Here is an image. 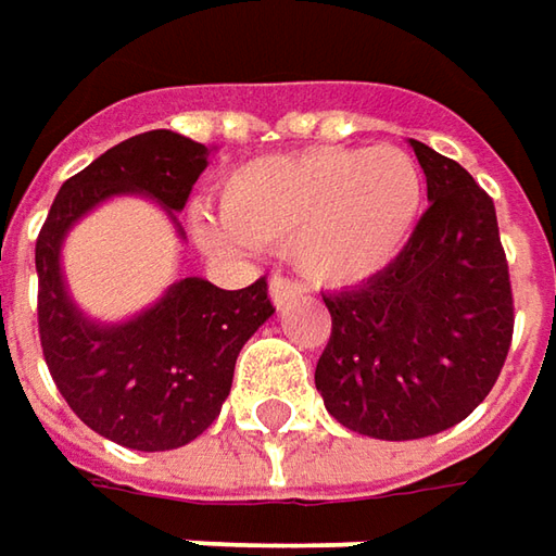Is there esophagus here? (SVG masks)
Returning a JSON list of instances; mask_svg holds the SVG:
<instances>
[{
    "mask_svg": "<svg viewBox=\"0 0 556 556\" xmlns=\"http://www.w3.org/2000/svg\"><path fill=\"white\" fill-rule=\"evenodd\" d=\"M303 290L305 287L300 285V281L287 278V275H271L269 296H271V303L278 305V308L290 303V300H296V296H303Z\"/></svg>",
    "mask_w": 556,
    "mask_h": 556,
    "instance_id": "esophagus-1",
    "label": "esophagus"
}]
</instances>
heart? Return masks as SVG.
<instances>
[{
    "instance_id": "b5f03b06",
    "label": "heart",
    "mask_w": 556,
    "mask_h": 556,
    "mask_svg": "<svg viewBox=\"0 0 556 556\" xmlns=\"http://www.w3.org/2000/svg\"><path fill=\"white\" fill-rule=\"evenodd\" d=\"M422 201V167L404 149H305L229 170L219 219L195 229L214 251L287 248L312 281L352 285L401 253Z\"/></svg>"
}]
</instances>
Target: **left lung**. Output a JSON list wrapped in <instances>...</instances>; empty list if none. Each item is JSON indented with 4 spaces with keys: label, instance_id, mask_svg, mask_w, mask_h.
I'll use <instances>...</instances> for the list:
<instances>
[{
    "label": "left lung",
    "instance_id": "left-lung-1",
    "mask_svg": "<svg viewBox=\"0 0 556 556\" xmlns=\"http://www.w3.org/2000/svg\"><path fill=\"white\" fill-rule=\"evenodd\" d=\"M409 143L431 204L386 269L324 296L333 327L315 367L327 413L379 441H416L471 416L514 337L493 199L459 162Z\"/></svg>",
    "mask_w": 556,
    "mask_h": 556
}]
</instances>
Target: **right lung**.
<instances>
[{"instance_id":"1","label":"right lung","mask_w":556,"mask_h":556,"mask_svg":"<svg viewBox=\"0 0 556 556\" xmlns=\"http://www.w3.org/2000/svg\"><path fill=\"white\" fill-rule=\"evenodd\" d=\"M211 149L174 130H147L106 149L63 182L36 238L39 342L54 386L78 419L128 450L162 453L195 441L229 397L235 357L275 312L266 278L223 287L182 278L140 318L91 324L70 303L61 241L115 192H147L182 211Z\"/></svg>"}]
</instances>
